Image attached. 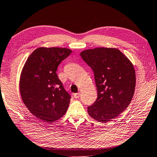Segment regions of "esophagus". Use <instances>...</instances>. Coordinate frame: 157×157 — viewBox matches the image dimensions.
Instances as JSON below:
<instances>
[{
    "mask_svg": "<svg viewBox=\"0 0 157 157\" xmlns=\"http://www.w3.org/2000/svg\"><path fill=\"white\" fill-rule=\"evenodd\" d=\"M74 96L75 98H78L80 96V93H75L74 94Z\"/></svg>",
    "mask_w": 157,
    "mask_h": 157,
    "instance_id": "34e87169",
    "label": "esophagus"
}]
</instances>
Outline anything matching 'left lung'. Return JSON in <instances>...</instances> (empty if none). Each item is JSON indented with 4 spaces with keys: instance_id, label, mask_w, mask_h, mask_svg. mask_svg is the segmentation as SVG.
Segmentation results:
<instances>
[{
    "instance_id": "8db88e82",
    "label": "left lung",
    "mask_w": 157,
    "mask_h": 157,
    "mask_svg": "<svg viewBox=\"0 0 157 157\" xmlns=\"http://www.w3.org/2000/svg\"><path fill=\"white\" fill-rule=\"evenodd\" d=\"M83 60L92 68L98 98L87 107L91 117L111 121L128 106L134 96L136 75L133 65L120 50L99 47L83 51Z\"/></svg>"
}]
</instances>
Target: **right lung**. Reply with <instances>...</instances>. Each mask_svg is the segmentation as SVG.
I'll list each match as a JSON object with an SVG mask.
<instances>
[{
	"mask_svg": "<svg viewBox=\"0 0 157 157\" xmlns=\"http://www.w3.org/2000/svg\"><path fill=\"white\" fill-rule=\"evenodd\" d=\"M71 53L67 48L40 47L29 56L22 70V100L31 113L44 121H56L69 107L71 95L64 89L56 71Z\"/></svg>",
	"mask_w": 157,
	"mask_h": 157,
	"instance_id": "add662e5",
	"label": "right lung"
}]
</instances>
